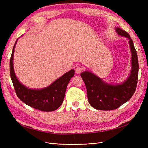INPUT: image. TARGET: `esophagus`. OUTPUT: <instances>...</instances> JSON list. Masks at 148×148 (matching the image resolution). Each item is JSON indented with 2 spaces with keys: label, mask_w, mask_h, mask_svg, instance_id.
<instances>
[{
  "label": "esophagus",
  "mask_w": 148,
  "mask_h": 148,
  "mask_svg": "<svg viewBox=\"0 0 148 148\" xmlns=\"http://www.w3.org/2000/svg\"><path fill=\"white\" fill-rule=\"evenodd\" d=\"M83 71V68L80 66H76L75 68V72L77 73H80Z\"/></svg>",
  "instance_id": "esophagus-1"
}]
</instances>
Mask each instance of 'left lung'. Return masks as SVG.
<instances>
[{
	"label": "left lung",
	"mask_w": 148,
	"mask_h": 148,
	"mask_svg": "<svg viewBox=\"0 0 148 148\" xmlns=\"http://www.w3.org/2000/svg\"><path fill=\"white\" fill-rule=\"evenodd\" d=\"M117 33L127 38L132 53V69L128 78L123 83L112 84L91 71H84L81 77L86 87L89 103L97 110H110L119 108L130 99L135 92L138 78V60L136 49L129 34L126 31L116 28Z\"/></svg>",
	"instance_id": "left-lung-1"
}]
</instances>
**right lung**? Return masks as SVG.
<instances>
[{
    "label": "right lung",
    "mask_w": 148,
    "mask_h": 148,
    "mask_svg": "<svg viewBox=\"0 0 148 148\" xmlns=\"http://www.w3.org/2000/svg\"><path fill=\"white\" fill-rule=\"evenodd\" d=\"M18 39L13 46L10 60V72L15 92L25 104L44 112H51L57 109L64 101L66 89L75 70H70L57 78L49 86L42 89H31L21 84L15 73L13 69V56Z\"/></svg>",
    "instance_id": "add662e5"
}]
</instances>
